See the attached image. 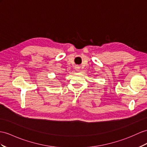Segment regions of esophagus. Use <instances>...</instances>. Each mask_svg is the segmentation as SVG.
<instances>
[{
	"instance_id": "1",
	"label": "esophagus",
	"mask_w": 147,
	"mask_h": 147,
	"mask_svg": "<svg viewBox=\"0 0 147 147\" xmlns=\"http://www.w3.org/2000/svg\"><path fill=\"white\" fill-rule=\"evenodd\" d=\"M76 70L77 71L79 70V67H76Z\"/></svg>"
}]
</instances>
